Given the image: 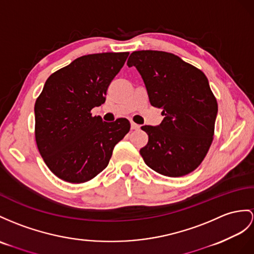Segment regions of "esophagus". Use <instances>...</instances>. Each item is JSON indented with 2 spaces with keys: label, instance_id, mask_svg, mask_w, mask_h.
Instances as JSON below:
<instances>
[{
  "label": "esophagus",
  "instance_id": "obj_1",
  "mask_svg": "<svg viewBox=\"0 0 254 254\" xmlns=\"http://www.w3.org/2000/svg\"><path fill=\"white\" fill-rule=\"evenodd\" d=\"M130 126H131L132 130H138V129H140V125H138V124H135V123H131Z\"/></svg>",
  "mask_w": 254,
  "mask_h": 254
}]
</instances>
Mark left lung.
<instances>
[{"label":"left lung","mask_w":254,"mask_h":254,"mask_svg":"<svg viewBox=\"0 0 254 254\" xmlns=\"http://www.w3.org/2000/svg\"><path fill=\"white\" fill-rule=\"evenodd\" d=\"M127 65L138 70L151 104L165 116L158 126L141 127L148 135L140 150L144 163L166 177L190 174L205 158L214 133L218 103L208 78L166 52H133Z\"/></svg>","instance_id":"1"}]
</instances>
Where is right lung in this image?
Listing matches in <instances>:
<instances>
[{
  "label": "right lung",
  "mask_w": 254,
  "mask_h": 254,
  "mask_svg": "<svg viewBox=\"0 0 254 254\" xmlns=\"http://www.w3.org/2000/svg\"><path fill=\"white\" fill-rule=\"evenodd\" d=\"M128 55L82 56L45 82L34 106L35 140L45 164L61 180L83 183L100 174L130 129L126 119L107 123L90 114L106 102L109 85Z\"/></svg>",
  "instance_id": "obj_1"
}]
</instances>
